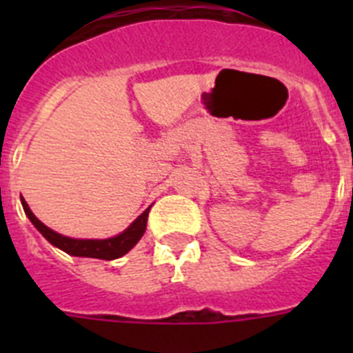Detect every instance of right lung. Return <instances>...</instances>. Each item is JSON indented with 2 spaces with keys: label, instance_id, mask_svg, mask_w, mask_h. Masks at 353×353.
<instances>
[{
  "label": "right lung",
  "instance_id": "right-lung-1",
  "mask_svg": "<svg viewBox=\"0 0 353 353\" xmlns=\"http://www.w3.org/2000/svg\"><path fill=\"white\" fill-rule=\"evenodd\" d=\"M21 203H23L24 214L28 215V219L42 233V236L48 240L49 244L61 249V251H65L70 256L99 258V260H117V258L127 254L134 245L138 244L139 239H141L146 230L148 212L152 208H146L141 215H138V219L134 221L127 230H123V232L114 236H109V239H72V236L56 233L54 230L46 226L42 221L37 219L35 214L30 210V207H28V203L23 198H21Z\"/></svg>",
  "mask_w": 353,
  "mask_h": 353
}]
</instances>
